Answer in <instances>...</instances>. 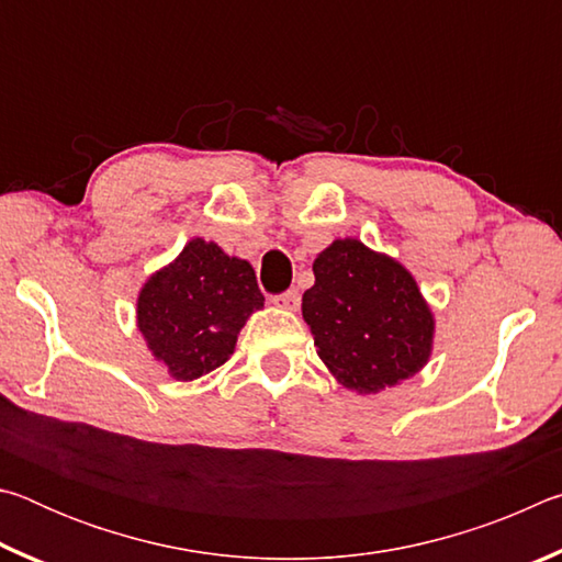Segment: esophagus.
<instances>
[{"instance_id":"esophagus-1","label":"esophagus","mask_w":562,"mask_h":562,"mask_svg":"<svg viewBox=\"0 0 562 562\" xmlns=\"http://www.w3.org/2000/svg\"><path fill=\"white\" fill-rule=\"evenodd\" d=\"M274 304H278L280 310H288V312H294L300 307V292L297 290H288V292H282V294H278V297L272 300Z\"/></svg>"}]
</instances>
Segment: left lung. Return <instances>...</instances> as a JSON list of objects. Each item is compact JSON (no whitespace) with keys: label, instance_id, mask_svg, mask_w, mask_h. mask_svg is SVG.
Returning a JSON list of instances; mask_svg holds the SVG:
<instances>
[{"label":"left lung","instance_id":"1","mask_svg":"<svg viewBox=\"0 0 562 562\" xmlns=\"http://www.w3.org/2000/svg\"><path fill=\"white\" fill-rule=\"evenodd\" d=\"M302 317L329 374L357 394H379L422 372L436 319L402 262L345 237L325 247Z\"/></svg>","mask_w":562,"mask_h":562}]
</instances>
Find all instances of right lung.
I'll return each mask as SVG.
<instances>
[{
	"label": "right lung",
	"instance_id": "1",
	"mask_svg": "<svg viewBox=\"0 0 562 562\" xmlns=\"http://www.w3.org/2000/svg\"><path fill=\"white\" fill-rule=\"evenodd\" d=\"M262 307L252 265L193 237L173 262L144 282L136 325L168 374L193 382L231 359L245 322Z\"/></svg>",
	"mask_w": 562,
	"mask_h": 562
}]
</instances>
